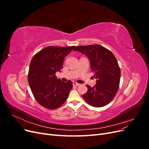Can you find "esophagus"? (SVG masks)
I'll return each instance as SVG.
<instances>
[{
    "label": "esophagus",
    "instance_id": "obj_1",
    "mask_svg": "<svg viewBox=\"0 0 149 149\" xmlns=\"http://www.w3.org/2000/svg\"><path fill=\"white\" fill-rule=\"evenodd\" d=\"M73 86H79V84L74 81V82H73Z\"/></svg>",
    "mask_w": 149,
    "mask_h": 149
}]
</instances>
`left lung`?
Returning <instances> with one entry per match:
<instances>
[{
    "label": "left lung",
    "mask_w": 149,
    "mask_h": 149,
    "mask_svg": "<svg viewBox=\"0 0 149 149\" xmlns=\"http://www.w3.org/2000/svg\"><path fill=\"white\" fill-rule=\"evenodd\" d=\"M74 50L88 57L94 77L97 79L94 86H86L88 91L83 95L84 100L96 107L108 104L116 96L120 83V70L115 56L100 45L78 46Z\"/></svg>",
    "instance_id": "8db88e82"
}]
</instances>
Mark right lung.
<instances>
[{
    "instance_id": "obj_1",
    "label": "right lung",
    "mask_w": 149,
    "mask_h": 149,
    "mask_svg": "<svg viewBox=\"0 0 149 149\" xmlns=\"http://www.w3.org/2000/svg\"><path fill=\"white\" fill-rule=\"evenodd\" d=\"M74 47H47L35 55L31 60L29 84L36 101L47 109L60 107L73 88L71 81L63 82L57 79L55 73L60 71L65 57Z\"/></svg>"
}]
</instances>
